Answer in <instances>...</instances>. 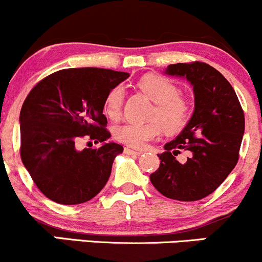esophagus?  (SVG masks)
Instances as JSON below:
<instances>
[{
  "instance_id": "esophagus-1",
  "label": "esophagus",
  "mask_w": 262,
  "mask_h": 262,
  "mask_svg": "<svg viewBox=\"0 0 262 262\" xmlns=\"http://www.w3.org/2000/svg\"><path fill=\"white\" fill-rule=\"evenodd\" d=\"M124 152L127 155H140L141 151H138V150L130 149V148H124Z\"/></svg>"
}]
</instances>
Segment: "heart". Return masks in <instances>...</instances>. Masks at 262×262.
<instances>
[{"label": "heart", "mask_w": 262, "mask_h": 262, "mask_svg": "<svg viewBox=\"0 0 262 262\" xmlns=\"http://www.w3.org/2000/svg\"><path fill=\"white\" fill-rule=\"evenodd\" d=\"M138 87L155 102L148 123H124L114 129V138L119 143L141 149L149 141L156 140L162 129L175 133L186 125L189 117V103L185 96L180 95L179 86L162 75H146L141 77ZM125 91L122 85L114 86L104 100V112L111 119H118L122 114Z\"/></svg>", "instance_id": "b5f03b06"}]
</instances>
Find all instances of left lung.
Wrapping results in <instances>:
<instances>
[{"label": "left lung", "mask_w": 262, "mask_h": 262, "mask_svg": "<svg viewBox=\"0 0 262 262\" xmlns=\"http://www.w3.org/2000/svg\"><path fill=\"white\" fill-rule=\"evenodd\" d=\"M165 73L185 77L193 86L194 111L185 129L158 155L160 166L150 181L171 200H202L222 185L239 160L244 111L229 81L206 62H179ZM181 151L189 158L179 163Z\"/></svg>", "instance_id": "left-lung-1"}]
</instances>
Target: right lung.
<instances>
[{
    "mask_svg": "<svg viewBox=\"0 0 262 262\" xmlns=\"http://www.w3.org/2000/svg\"><path fill=\"white\" fill-rule=\"evenodd\" d=\"M128 73L98 68L64 69L31 90L19 114L20 158L41 193L60 204L92 200L110 179L123 146L106 141L104 100ZM87 136L97 149L77 150Z\"/></svg>",
    "mask_w": 262,
    "mask_h": 262,
    "instance_id": "add662e5",
    "label": "right lung"
}]
</instances>
